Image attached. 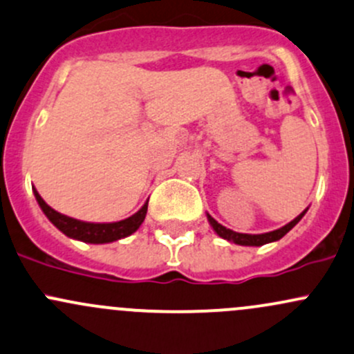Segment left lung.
<instances>
[{"instance_id":"left-lung-1","label":"left lung","mask_w":354,"mask_h":354,"mask_svg":"<svg viewBox=\"0 0 354 354\" xmlns=\"http://www.w3.org/2000/svg\"><path fill=\"white\" fill-rule=\"evenodd\" d=\"M308 208H305L302 214L299 215V217L293 218L292 222H288V224L280 227V229L277 230H271V232H265V234H241V232H234V230L227 229L222 224H218L217 221H215L212 215L207 214V218L208 222H210L212 229L217 232V236H221L222 239H227L229 243H234V244H239V245H263V244H268V243H274V241H280L281 237L285 236L288 230H292L293 227L300 222V218L304 217L305 212H307Z\"/></svg>"}]
</instances>
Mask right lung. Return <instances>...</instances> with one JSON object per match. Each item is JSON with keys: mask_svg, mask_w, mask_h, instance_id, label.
Masks as SVG:
<instances>
[{"mask_svg": "<svg viewBox=\"0 0 354 354\" xmlns=\"http://www.w3.org/2000/svg\"><path fill=\"white\" fill-rule=\"evenodd\" d=\"M33 195H35L37 203L42 208V212L46 214V217L61 230L62 234L71 237V239L83 241V243L89 244H106L113 243V241L124 239V237L130 236V234L136 232L139 229L140 224L144 222L147 214V203H144L142 208L139 212H136L133 215H130L129 218H124V221L118 222H103V224H96V222H83L77 221V218L68 217L64 214H59L57 210L47 205L44 202L42 196L39 195L35 188H33Z\"/></svg>", "mask_w": 354, "mask_h": 354, "instance_id": "right-lung-1", "label": "right lung"}]
</instances>
